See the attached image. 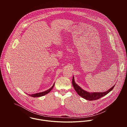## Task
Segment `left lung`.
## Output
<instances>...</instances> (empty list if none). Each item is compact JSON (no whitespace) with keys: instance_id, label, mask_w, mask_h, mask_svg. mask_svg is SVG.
I'll use <instances>...</instances> for the list:
<instances>
[{"instance_id":"1","label":"left lung","mask_w":127,"mask_h":127,"mask_svg":"<svg viewBox=\"0 0 127 127\" xmlns=\"http://www.w3.org/2000/svg\"><path fill=\"white\" fill-rule=\"evenodd\" d=\"M72 85H73L74 89L79 95L84 98V99L88 100H96L101 98V97L105 95L108 93H109L111 91H112L115 86V85L113 86L112 88L107 90L106 92L103 93H89L82 89L75 82L74 76H73V78H72Z\"/></svg>"}]
</instances>
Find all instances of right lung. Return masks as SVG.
<instances>
[{
  "label": "right lung",
  "instance_id": "obj_1",
  "mask_svg": "<svg viewBox=\"0 0 127 127\" xmlns=\"http://www.w3.org/2000/svg\"><path fill=\"white\" fill-rule=\"evenodd\" d=\"M55 85V83L53 84V85L52 86V87H51L50 89H49L48 90H46L45 92H42V93H37V94H32V95H30L32 97H40V96H44L47 94H48L50 92L51 90L53 89V88L54 87V86Z\"/></svg>",
  "mask_w": 127,
  "mask_h": 127
}]
</instances>
